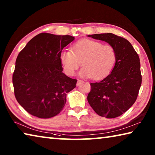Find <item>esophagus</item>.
I'll return each instance as SVG.
<instances>
[{"label": "esophagus", "instance_id": "34e87169", "mask_svg": "<svg viewBox=\"0 0 155 155\" xmlns=\"http://www.w3.org/2000/svg\"><path fill=\"white\" fill-rule=\"evenodd\" d=\"M83 81H82V80H81V79H78V81H77V85H79L81 83H83Z\"/></svg>", "mask_w": 155, "mask_h": 155}]
</instances>
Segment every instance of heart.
<instances>
[{"instance_id":"heart-1","label":"heart","mask_w":155,"mask_h":155,"mask_svg":"<svg viewBox=\"0 0 155 155\" xmlns=\"http://www.w3.org/2000/svg\"><path fill=\"white\" fill-rule=\"evenodd\" d=\"M116 57V52L113 46L85 39L73 44L70 51H63L60 54V61L68 75H74L81 64V75L99 80L111 72Z\"/></svg>"}]
</instances>
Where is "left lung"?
<instances>
[{
	"label": "left lung",
	"instance_id": "1",
	"mask_svg": "<svg viewBox=\"0 0 155 155\" xmlns=\"http://www.w3.org/2000/svg\"><path fill=\"white\" fill-rule=\"evenodd\" d=\"M88 37L109 43L115 50L117 57L112 72L100 82L90 83L88 103L101 116L117 117L137 100L142 79L140 57L131 44L122 37L113 33Z\"/></svg>",
	"mask_w": 155,
	"mask_h": 155
}]
</instances>
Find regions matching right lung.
Masks as SVG:
<instances>
[{
    "label": "right lung",
    "mask_w": 155,
    "mask_h": 155,
    "mask_svg": "<svg viewBox=\"0 0 155 155\" xmlns=\"http://www.w3.org/2000/svg\"><path fill=\"white\" fill-rule=\"evenodd\" d=\"M74 40L70 35L40 33L18 54L12 77L14 94L28 114L50 118L62 111L66 94L77 80L63 73L60 54Z\"/></svg>",
    "instance_id": "obj_1"
}]
</instances>
